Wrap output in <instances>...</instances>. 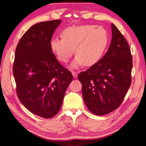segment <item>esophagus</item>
Masks as SVG:
<instances>
[{
  "label": "esophagus",
  "instance_id": "obj_1",
  "mask_svg": "<svg viewBox=\"0 0 146 146\" xmlns=\"http://www.w3.org/2000/svg\"><path fill=\"white\" fill-rule=\"evenodd\" d=\"M72 75H73L74 77L75 78H77V76H78V72H77L72 71Z\"/></svg>",
  "mask_w": 146,
  "mask_h": 146
}]
</instances>
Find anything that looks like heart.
I'll list each match as a JSON object with an SVG mask.
<instances>
[{
    "mask_svg": "<svg viewBox=\"0 0 146 146\" xmlns=\"http://www.w3.org/2000/svg\"><path fill=\"white\" fill-rule=\"evenodd\" d=\"M108 43V32L103 27L85 25L66 28L63 31V36L51 39L50 47L63 63L68 62L76 48L78 56L72 66L78 67L83 63L90 66L98 62Z\"/></svg>",
    "mask_w": 146,
    "mask_h": 146,
    "instance_id": "obj_1",
    "label": "heart"
}]
</instances>
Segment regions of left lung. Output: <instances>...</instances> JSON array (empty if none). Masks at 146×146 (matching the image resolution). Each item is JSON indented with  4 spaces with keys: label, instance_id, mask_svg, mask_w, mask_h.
<instances>
[{
    "label": "left lung",
    "instance_id": "obj_1",
    "mask_svg": "<svg viewBox=\"0 0 146 146\" xmlns=\"http://www.w3.org/2000/svg\"><path fill=\"white\" fill-rule=\"evenodd\" d=\"M112 38L98 62L78 76L84 101L92 113L103 115L122 104L131 83L132 55L124 36L111 24Z\"/></svg>",
    "mask_w": 146,
    "mask_h": 146
}]
</instances>
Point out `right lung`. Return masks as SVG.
<instances>
[{"instance_id":"right-lung-1","label":"right lung","mask_w":146,"mask_h":146,"mask_svg":"<svg viewBox=\"0 0 146 146\" xmlns=\"http://www.w3.org/2000/svg\"><path fill=\"white\" fill-rule=\"evenodd\" d=\"M60 23L54 20L31 27L18 43L13 66L19 100L31 113L45 119L58 113L73 80L71 72L59 63L50 47Z\"/></svg>"}]
</instances>
